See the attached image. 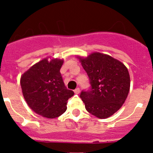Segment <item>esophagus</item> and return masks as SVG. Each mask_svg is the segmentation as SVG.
<instances>
[{
    "label": "esophagus",
    "mask_w": 153,
    "mask_h": 153,
    "mask_svg": "<svg viewBox=\"0 0 153 153\" xmlns=\"http://www.w3.org/2000/svg\"><path fill=\"white\" fill-rule=\"evenodd\" d=\"M79 92H80V90H79V88H76L74 90V93H76V94H79Z\"/></svg>",
    "instance_id": "34e87169"
}]
</instances>
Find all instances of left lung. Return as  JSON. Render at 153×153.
<instances>
[{"label":"left lung","instance_id":"obj_1","mask_svg":"<svg viewBox=\"0 0 153 153\" xmlns=\"http://www.w3.org/2000/svg\"><path fill=\"white\" fill-rule=\"evenodd\" d=\"M77 58L91 85L90 90L82 91L79 96L85 108L97 118L111 117L122 107L129 94L130 76L128 69L120 60L99 52Z\"/></svg>","mask_w":153,"mask_h":153}]
</instances>
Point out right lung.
Returning <instances> with one entry per match:
<instances>
[{
	"label": "right lung",
	"mask_w": 153,
	"mask_h": 153,
	"mask_svg": "<svg viewBox=\"0 0 153 153\" xmlns=\"http://www.w3.org/2000/svg\"><path fill=\"white\" fill-rule=\"evenodd\" d=\"M64 60L44 58L21 77L23 96L36 114L48 119L60 117L67 110L68 99L74 94L65 86L60 70Z\"/></svg>",
	"instance_id": "add662e5"
}]
</instances>
